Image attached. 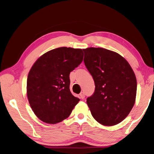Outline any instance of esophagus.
Masks as SVG:
<instances>
[{
    "mask_svg": "<svg viewBox=\"0 0 154 154\" xmlns=\"http://www.w3.org/2000/svg\"><path fill=\"white\" fill-rule=\"evenodd\" d=\"M79 96H80V97H81V99H85V93H84L83 92H81V93H80Z\"/></svg>",
    "mask_w": 154,
    "mask_h": 154,
    "instance_id": "1",
    "label": "esophagus"
}]
</instances>
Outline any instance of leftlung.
<instances>
[{
  "instance_id": "1",
  "label": "left lung",
  "mask_w": 154,
  "mask_h": 154,
  "mask_svg": "<svg viewBox=\"0 0 154 154\" xmlns=\"http://www.w3.org/2000/svg\"><path fill=\"white\" fill-rule=\"evenodd\" d=\"M83 50L84 63L95 85L94 93L87 99L91 115L102 125L118 124L135 101L137 80L133 69L114 51L95 47Z\"/></svg>"
}]
</instances>
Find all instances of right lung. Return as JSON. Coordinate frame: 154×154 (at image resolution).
Listing matches in <instances>:
<instances>
[{
    "instance_id": "obj_1",
    "label": "right lung",
    "mask_w": 154,
    "mask_h": 154,
    "mask_svg": "<svg viewBox=\"0 0 154 154\" xmlns=\"http://www.w3.org/2000/svg\"><path fill=\"white\" fill-rule=\"evenodd\" d=\"M83 59L81 49L63 47L45 53L33 64L27 77V97L42 122H62L79 101L70 91L69 74Z\"/></svg>"
}]
</instances>
